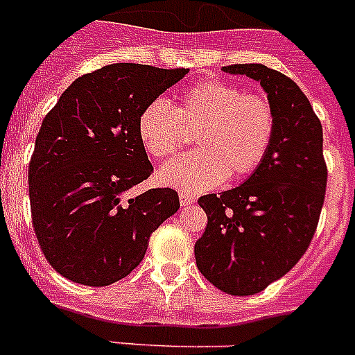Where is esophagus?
I'll use <instances>...</instances> for the list:
<instances>
[{
	"label": "esophagus",
	"mask_w": 355,
	"mask_h": 355,
	"mask_svg": "<svg viewBox=\"0 0 355 355\" xmlns=\"http://www.w3.org/2000/svg\"><path fill=\"white\" fill-rule=\"evenodd\" d=\"M178 198H180V204L182 205H191L196 202V196L189 191H180L178 193Z\"/></svg>",
	"instance_id": "34e87169"
}]
</instances>
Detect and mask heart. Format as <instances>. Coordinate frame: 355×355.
I'll use <instances>...</instances> for the list:
<instances>
[{"instance_id": "obj_1", "label": "heart", "mask_w": 355, "mask_h": 355, "mask_svg": "<svg viewBox=\"0 0 355 355\" xmlns=\"http://www.w3.org/2000/svg\"><path fill=\"white\" fill-rule=\"evenodd\" d=\"M200 150L160 169V180L186 191H205L251 175L267 157L276 133V113L265 95L245 94L227 81H200L180 94L173 108L155 99L137 117L142 148L157 160L177 155L195 132Z\"/></svg>"}]
</instances>
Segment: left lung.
Listing matches in <instances>:
<instances>
[{
  "label": "left lung",
  "mask_w": 355,
  "mask_h": 355,
  "mask_svg": "<svg viewBox=\"0 0 355 355\" xmlns=\"http://www.w3.org/2000/svg\"><path fill=\"white\" fill-rule=\"evenodd\" d=\"M261 85L276 133L245 182L198 198L207 214L195 243L196 267L222 293L251 296L279 279L312 242L327 191L323 128L300 86L265 64H229Z\"/></svg>",
  "instance_id": "1"
}]
</instances>
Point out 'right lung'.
Wrapping results in <instances>:
<instances>
[{
    "instance_id": "right-lung-1",
    "label": "right lung",
    "mask_w": 355,
    "mask_h": 355,
    "mask_svg": "<svg viewBox=\"0 0 355 355\" xmlns=\"http://www.w3.org/2000/svg\"><path fill=\"white\" fill-rule=\"evenodd\" d=\"M117 62L77 77L46 113L28 164L41 251L61 276L106 287L141 263L155 229L180 207L171 187L124 193L153 173L137 135L146 104L187 73Z\"/></svg>"
}]
</instances>
